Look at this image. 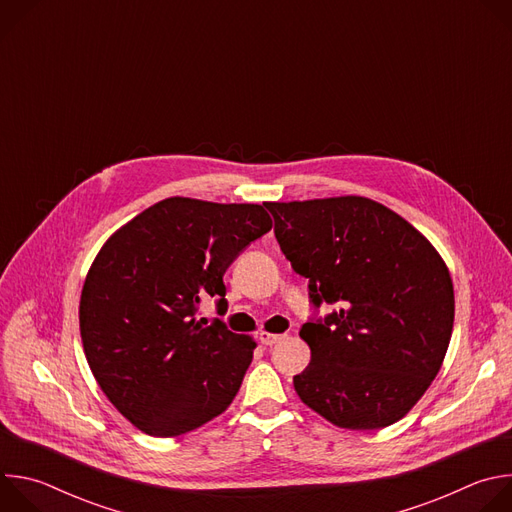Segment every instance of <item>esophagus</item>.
I'll use <instances>...</instances> for the list:
<instances>
[{
  "instance_id": "obj_1",
  "label": "esophagus",
  "mask_w": 512,
  "mask_h": 512,
  "mask_svg": "<svg viewBox=\"0 0 512 512\" xmlns=\"http://www.w3.org/2000/svg\"><path fill=\"white\" fill-rule=\"evenodd\" d=\"M281 338H283V334H271V332H261V334H259V340H261V344H265V346H273V344H277Z\"/></svg>"
}]
</instances>
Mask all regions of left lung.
I'll return each instance as SVG.
<instances>
[{
  "mask_svg": "<svg viewBox=\"0 0 512 512\" xmlns=\"http://www.w3.org/2000/svg\"><path fill=\"white\" fill-rule=\"evenodd\" d=\"M275 239L308 279L310 304L338 306L300 330L312 358L300 399L344 429L399 421L427 391L454 328V285L431 243L362 196L265 202Z\"/></svg>",
  "mask_w": 512,
  "mask_h": 512,
  "instance_id": "obj_1",
  "label": "left lung"
}]
</instances>
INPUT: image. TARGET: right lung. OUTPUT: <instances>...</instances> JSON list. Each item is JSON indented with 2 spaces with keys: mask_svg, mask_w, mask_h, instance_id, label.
Returning <instances> with one entry per match:
<instances>
[{
  "mask_svg": "<svg viewBox=\"0 0 512 512\" xmlns=\"http://www.w3.org/2000/svg\"><path fill=\"white\" fill-rule=\"evenodd\" d=\"M269 229L259 204L174 196L137 214L95 257L79 308L85 354L103 393L141 431L188 433L235 399L255 342L194 314L208 296L227 310L225 271Z\"/></svg>",
  "mask_w": 512,
  "mask_h": 512,
  "instance_id": "right-lung-1",
  "label": "right lung"
}]
</instances>
